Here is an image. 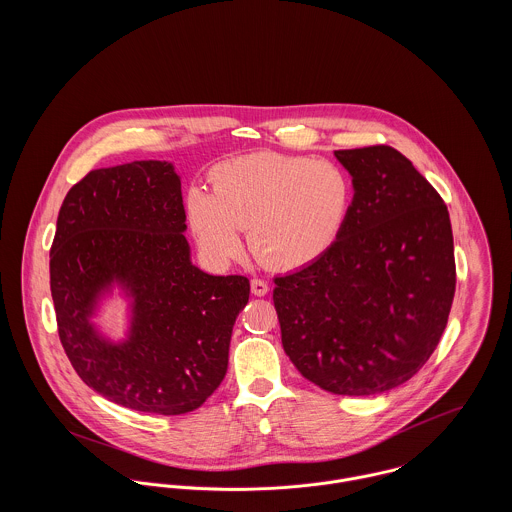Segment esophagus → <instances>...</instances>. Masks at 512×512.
<instances>
[{
	"mask_svg": "<svg viewBox=\"0 0 512 512\" xmlns=\"http://www.w3.org/2000/svg\"><path fill=\"white\" fill-rule=\"evenodd\" d=\"M250 288H252V293H254V295H258V297H262V295H266V293L270 292L268 284H266L264 280H258V278L250 282Z\"/></svg>",
	"mask_w": 512,
	"mask_h": 512,
	"instance_id": "1",
	"label": "esophagus"
}]
</instances>
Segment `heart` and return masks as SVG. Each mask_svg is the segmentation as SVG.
Returning a JSON list of instances; mask_svg holds the SVG:
<instances>
[{"instance_id":"b5f03b06","label":"heart","mask_w":512,"mask_h":512,"mask_svg":"<svg viewBox=\"0 0 512 512\" xmlns=\"http://www.w3.org/2000/svg\"><path fill=\"white\" fill-rule=\"evenodd\" d=\"M211 195L191 189L187 220L199 244L215 258L240 252V234L252 256L272 270H297L319 260L341 236L355 199L353 179L329 159L256 151L219 163Z\"/></svg>"}]
</instances>
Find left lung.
<instances>
[{"label":"left lung","instance_id":"obj_1","mask_svg":"<svg viewBox=\"0 0 512 512\" xmlns=\"http://www.w3.org/2000/svg\"><path fill=\"white\" fill-rule=\"evenodd\" d=\"M355 199L337 242L274 280L282 345L309 382L370 396L410 380L438 347L455 293L449 213L390 146L335 151Z\"/></svg>","mask_w":512,"mask_h":512}]
</instances>
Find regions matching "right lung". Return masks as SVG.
Masks as SVG:
<instances>
[{"label": "right lung", "mask_w": 512, "mask_h": 512, "mask_svg": "<svg viewBox=\"0 0 512 512\" xmlns=\"http://www.w3.org/2000/svg\"><path fill=\"white\" fill-rule=\"evenodd\" d=\"M185 230L181 179L157 159L90 171L59 211L49 266L63 349L86 386L130 410H197L226 374L248 303V278L193 266ZM114 285L131 299L118 344L91 323Z\"/></svg>", "instance_id": "1"}]
</instances>
